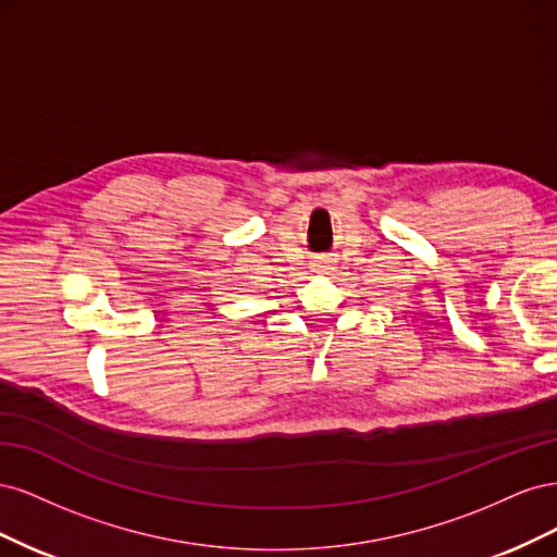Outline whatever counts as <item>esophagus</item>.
Wrapping results in <instances>:
<instances>
[{
  "label": "esophagus",
  "instance_id": "obj_1",
  "mask_svg": "<svg viewBox=\"0 0 557 557\" xmlns=\"http://www.w3.org/2000/svg\"><path fill=\"white\" fill-rule=\"evenodd\" d=\"M318 267H325V264H318Z\"/></svg>",
  "mask_w": 557,
  "mask_h": 557
}]
</instances>
